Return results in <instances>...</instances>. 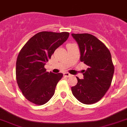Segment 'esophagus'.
<instances>
[{
    "mask_svg": "<svg viewBox=\"0 0 127 127\" xmlns=\"http://www.w3.org/2000/svg\"><path fill=\"white\" fill-rule=\"evenodd\" d=\"M64 75L65 76H66V77H70V76H72L71 74H69V73H67V72H65V73H64Z\"/></svg>",
    "mask_w": 127,
    "mask_h": 127,
    "instance_id": "obj_1",
    "label": "esophagus"
}]
</instances>
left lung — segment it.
<instances>
[{
	"mask_svg": "<svg viewBox=\"0 0 127 127\" xmlns=\"http://www.w3.org/2000/svg\"><path fill=\"white\" fill-rule=\"evenodd\" d=\"M78 44L80 62L88 66L83 70V79L71 87L73 95L86 104L98 102L110 86L114 67L111 54L104 44L90 33H72Z\"/></svg>",
	"mask_w": 127,
	"mask_h": 127,
	"instance_id": "1",
	"label": "left lung"
}]
</instances>
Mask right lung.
Instances as JSON below:
<instances>
[{
  "mask_svg": "<svg viewBox=\"0 0 127 127\" xmlns=\"http://www.w3.org/2000/svg\"><path fill=\"white\" fill-rule=\"evenodd\" d=\"M69 35L66 32H39L27 41L19 53L16 62L17 82L25 98L30 102L42 105L54 94L63 74L46 72L44 66Z\"/></svg>",
  "mask_w": 127,
  "mask_h": 127,
  "instance_id": "right-lung-1",
  "label": "right lung"
}]
</instances>
